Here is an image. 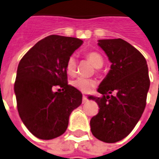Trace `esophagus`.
<instances>
[{
  "label": "esophagus",
  "mask_w": 159,
  "mask_h": 159,
  "mask_svg": "<svg viewBox=\"0 0 159 159\" xmlns=\"http://www.w3.org/2000/svg\"><path fill=\"white\" fill-rule=\"evenodd\" d=\"M88 101V98L85 97V96H83V99H82V102L83 103H85L86 102Z\"/></svg>",
  "instance_id": "34e87169"
}]
</instances>
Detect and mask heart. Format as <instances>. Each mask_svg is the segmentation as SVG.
Wrapping results in <instances>:
<instances>
[{
  "label": "heart",
  "mask_w": 159,
  "mask_h": 159,
  "mask_svg": "<svg viewBox=\"0 0 159 159\" xmlns=\"http://www.w3.org/2000/svg\"><path fill=\"white\" fill-rule=\"evenodd\" d=\"M86 58L90 63L96 68V69H100L103 65V58L102 57L100 53L97 52H90L86 54ZM66 69L67 73L70 75H74L76 73L77 70V61L74 56H71L68 58L66 65ZM73 85L81 91L82 93H89L91 90L93 89L95 85L94 81L89 79L84 78H78L73 81Z\"/></svg>",
  "instance_id": "1"
}]
</instances>
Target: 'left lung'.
Masks as SVG:
<instances>
[{
  "mask_svg": "<svg viewBox=\"0 0 159 159\" xmlns=\"http://www.w3.org/2000/svg\"><path fill=\"white\" fill-rule=\"evenodd\" d=\"M98 45L111 65L98 89L102 97H89L99 106L90 127L97 139L115 143L130 134L144 112L150 84L148 66L144 56L123 39H102Z\"/></svg>",
  "mask_w": 159,
  "mask_h": 159,
  "instance_id": "1",
  "label": "left lung"
}]
</instances>
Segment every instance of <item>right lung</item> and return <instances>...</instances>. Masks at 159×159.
I'll return each mask as SVG.
<instances>
[{
    "label": "right lung",
    "instance_id": "right-lung-1",
    "mask_svg": "<svg viewBox=\"0 0 159 159\" xmlns=\"http://www.w3.org/2000/svg\"><path fill=\"white\" fill-rule=\"evenodd\" d=\"M83 44L71 37L50 35L38 42L20 60L15 82L17 108L34 136L52 139L67 129L69 116L82 102V93L67 84L68 58ZM55 86L62 92H53Z\"/></svg>",
    "mask_w": 159,
    "mask_h": 159
}]
</instances>
